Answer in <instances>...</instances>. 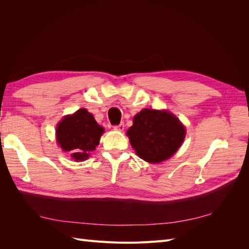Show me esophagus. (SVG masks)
Segmentation results:
<instances>
[{
    "label": "esophagus",
    "mask_w": 249,
    "mask_h": 249,
    "mask_svg": "<svg viewBox=\"0 0 249 249\" xmlns=\"http://www.w3.org/2000/svg\"><path fill=\"white\" fill-rule=\"evenodd\" d=\"M114 129H115V130H117V131H120V132L124 131V123H122V124H119L118 125H115V126H114Z\"/></svg>",
    "instance_id": "obj_1"
}]
</instances>
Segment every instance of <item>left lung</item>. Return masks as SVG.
Masks as SVG:
<instances>
[{"label":"left lung","mask_w":249,"mask_h":249,"mask_svg":"<svg viewBox=\"0 0 249 249\" xmlns=\"http://www.w3.org/2000/svg\"><path fill=\"white\" fill-rule=\"evenodd\" d=\"M126 135L139 158L148 163H160L177 153L186 129L167 110L143 109L133 118Z\"/></svg>","instance_id":"left-lung-1"}]
</instances>
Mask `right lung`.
Returning <instances> with one entry per match:
<instances>
[{
    "mask_svg": "<svg viewBox=\"0 0 249 249\" xmlns=\"http://www.w3.org/2000/svg\"><path fill=\"white\" fill-rule=\"evenodd\" d=\"M104 127L97 124L91 113L82 108L66 115L56 127V139L63 152L71 154L74 161L87 160L99 145Z\"/></svg>",
    "mask_w": 249,
    "mask_h": 249,
    "instance_id": "add662e5",
    "label": "right lung"
}]
</instances>
